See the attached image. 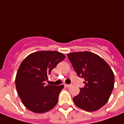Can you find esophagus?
<instances>
[{
    "mask_svg": "<svg viewBox=\"0 0 124 124\" xmlns=\"http://www.w3.org/2000/svg\"><path fill=\"white\" fill-rule=\"evenodd\" d=\"M65 86L66 87H67V88H69V87H70L71 86H72V85H71V84H69V85H68V84H65Z\"/></svg>",
    "mask_w": 124,
    "mask_h": 124,
    "instance_id": "esophagus-1",
    "label": "esophagus"
}]
</instances>
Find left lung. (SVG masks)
Returning <instances> with one entry per match:
<instances>
[{
	"label": "left lung",
	"instance_id": "8db88e82",
	"mask_svg": "<svg viewBox=\"0 0 124 124\" xmlns=\"http://www.w3.org/2000/svg\"><path fill=\"white\" fill-rule=\"evenodd\" d=\"M79 77L85 79V87L73 98L77 107L87 111H96L109 100L114 88L115 75L109 65L99 55L90 52L67 54Z\"/></svg>",
	"mask_w": 124,
	"mask_h": 124
}]
</instances>
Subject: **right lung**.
I'll return each mask as SVG.
<instances>
[{
  "instance_id": "add662e5",
  "label": "right lung",
  "mask_w": 124,
  "mask_h": 124,
  "mask_svg": "<svg viewBox=\"0 0 124 124\" xmlns=\"http://www.w3.org/2000/svg\"><path fill=\"white\" fill-rule=\"evenodd\" d=\"M65 58L57 51H39L28 55L19 67L15 86L23 105L33 113H43L55 107L63 85H46L52 70Z\"/></svg>"
}]
</instances>
